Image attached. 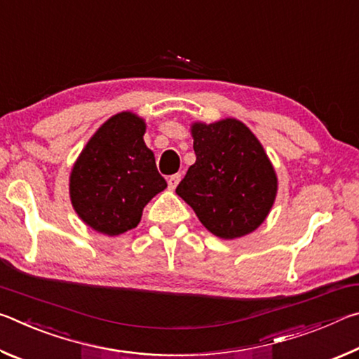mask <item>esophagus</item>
I'll return each instance as SVG.
<instances>
[{
  "mask_svg": "<svg viewBox=\"0 0 359 359\" xmlns=\"http://www.w3.org/2000/svg\"><path fill=\"white\" fill-rule=\"evenodd\" d=\"M179 180H180V174H172L171 177L168 179V185H169V188H171V190H174V188L177 187Z\"/></svg>",
  "mask_w": 359,
  "mask_h": 359,
  "instance_id": "esophagus-1",
  "label": "esophagus"
}]
</instances>
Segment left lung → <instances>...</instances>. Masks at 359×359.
I'll return each instance as SVG.
<instances>
[{
  "label": "left lung",
  "mask_w": 359,
  "mask_h": 359,
  "mask_svg": "<svg viewBox=\"0 0 359 359\" xmlns=\"http://www.w3.org/2000/svg\"><path fill=\"white\" fill-rule=\"evenodd\" d=\"M194 165L175 193L222 239L257 229L274 204L277 177L253 133L239 120L194 123Z\"/></svg>",
  "instance_id": "8db88e82"
}]
</instances>
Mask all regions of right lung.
<instances>
[{"mask_svg": "<svg viewBox=\"0 0 359 359\" xmlns=\"http://www.w3.org/2000/svg\"><path fill=\"white\" fill-rule=\"evenodd\" d=\"M144 133V120L135 114L114 115L95 133L72 168V205L90 228L102 234L118 236L136 228L145 204L166 188Z\"/></svg>", "mask_w": 359, "mask_h": 359, "instance_id": "right-lung-1", "label": "right lung"}]
</instances>
